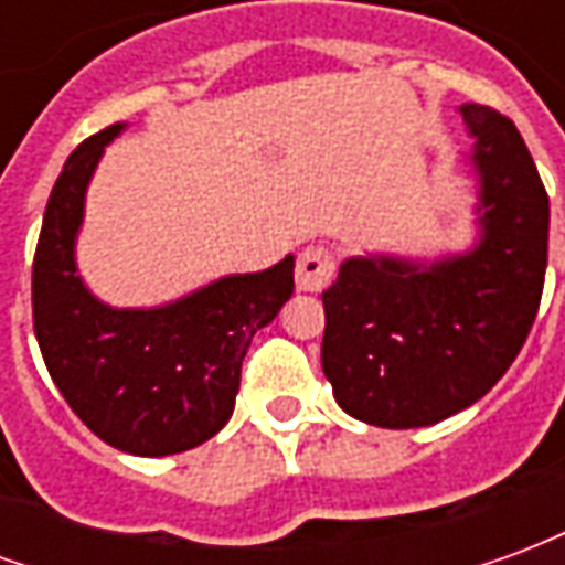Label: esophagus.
I'll return each instance as SVG.
<instances>
[{
    "label": "esophagus",
    "instance_id": "esophagus-1",
    "mask_svg": "<svg viewBox=\"0 0 565 565\" xmlns=\"http://www.w3.org/2000/svg\"><path fill=\"white\" fill-rule=\"evenodd\" d=\"M335 275V257L327 247H306L296 259V287L306 294H320Z\"/></svg>",
    "mask_w": 565,
    "mask_h": 565
}]
</instances>
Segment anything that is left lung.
Returning <instances> with one entry per match:
<instances>
[{
    "mask_svg": "<svg viewBox=\"0 0 565 565\" xmlns=\"http://www.w3.org/2000/svg\"><path fill=\"white\" fill-rule=\"evenodd\" d=\"M460 115L475 139V245L436 259L348 257L323 290V375L363 424L433 426L478 403L521 354L539 311L545 184L509 117L475 103Z\"/></svg>",
    "mask_w": 565,
    "mask_h": 565,
    "instance_id": "left-lung-1",
    "label": "left lung"
}]
</instances>
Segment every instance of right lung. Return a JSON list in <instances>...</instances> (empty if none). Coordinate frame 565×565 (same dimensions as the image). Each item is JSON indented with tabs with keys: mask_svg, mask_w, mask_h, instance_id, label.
Masks as SVG:
<instances>
[{
	"mask_svg": "<svg viewBox=\"0 0 565 565\" xmlns=\"http://www.w3.org/2000/svg\"><path fill=\"white\" fill-rule=\"evenodd\" d=\"M124 129L81 141L56 178L32 263V323L51 379L96 436L136 457H169L233 417L250 339L294 296V254L166 306L103 302L78 275L75 245L93 172Z\"/></svg>",
	"mask_w": 565,
	"mask_h": 565,
	"instance_id": "add662e5",
	"label": "right lung"
}]
</instances>
